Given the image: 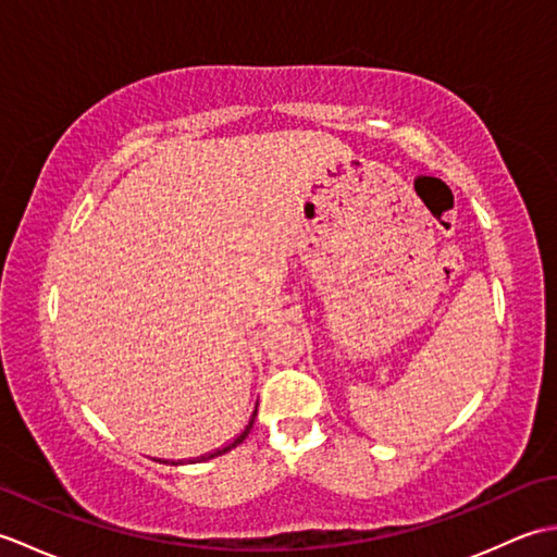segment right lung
Listing matches in <instances>:
<instances>
[{
    "instance_id": "right-lung-1",
    "label": "right lung",
    "mask_w": 557,
    "mask_h": 557,
    "mask_svg": "<svg viewBox=\"0 0 557 557\" xmlns=\"http://www.w3.org/2000/svg\"><path fill=\"white\" fill-rule=\"evenodd\" d=\"M256 413H258V405H256V409H253V413H251V419H248V423L244 425V431L234 437V441H230L227 445H222V447H218V449H212V453H208V455H200V457H194V459H180V461H168V459H158V461H164V465H196V461H208V459H212V457H220V455H224V453H230V449H234L236 445H242L244 441H246V435H248V431L253 429V421H256Z\"/></svg>"
}]
</instances>
